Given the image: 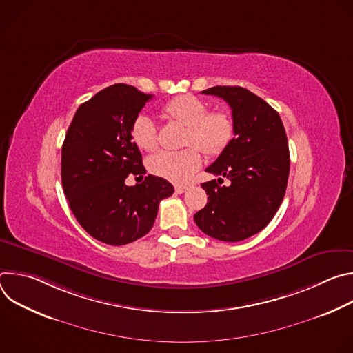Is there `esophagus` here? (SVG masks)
<instances>
[{"instance_id":"1","label":"esophagus","mask_w":353,"mask_h":353,"mask_svg":"<svg viewBox=\"0 0 353 353\" xmlns=\"http://www.w3.org/2000/svg\"><path fill=\"white\" fill-rule=\"evenodd\" d=\"M187 188H188V185H183V184H177V185H174V190H176V192H177V194H183Z\"/></svg>"}]
</instances>
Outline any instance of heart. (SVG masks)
I'll return each mask as SVG.
<instances>
[{
	"mask_svg": "<svg viewBox=\"0 0 353 353\" xmlns=\"http://www.w3.org/2000/svg\"><path fill=\"white\" fill-rule=\"evenodd\" d=\"M208 110L205 100L192 94L177 96L165 105V117L187 127L184 145L192 146L179 152L162 150L150 158V172L173 183H184L201 166L198 148L210 157L223 152L234 135L233 117L226 110ZM131 134L142 150L154 152L158 149V130L149 116L139 114L132 123Z\"/></svg>",
	"mask_w": 353,
	"mask_h": 353,
	"instance_id": "heart-1",
	"label": "heart"
}]
</instances>
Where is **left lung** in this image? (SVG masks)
<instances>
[{"instance_id": "obj_1", "label": "left lung", "mask_w": 353, "mask_h": 353, "mask_svg": "<svg viewBox=\"0 0 353 353\" xmlns=\"http://www.w3.org/2000/svg\"><path fill=\"white\" fill-rule=\"evenodd\" d=\"M230 106L234 138L205 172L219 176L201 184L207 205L194 215L196 226L222 241H240L263 230L276 214L286 191L289 148L282 120L265 100L240 86H214ZM230 186H221L223 177Z\"/></svg>"}]
</instances>
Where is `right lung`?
Wrapping results in <instances>:
<instances>
[{"label":"right lung","mask_w":353,"mask_h":353,"mask_svg":"<svg viewBox=\"0 0 353 353\" xmlns=\"http://www.w3.org/2000/svg\"><path fill=\"white\" fill-rule=\"evenodd\" d=\"M152 94L125 83L97 92L82 103L61 149V181L79 225L96 240L124 245L154 226L159 203L173 185L148 174L125 185L128 174L146 173L131 127Z\"/></svg>","instance_id":"add662e5"}]
</instances>
